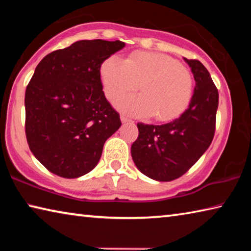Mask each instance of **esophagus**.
<instances>
[{"mask_svg": "<svg viewBox=\"0 0 251 251\" xmlns=\"http://www.w3.org/2000/svg\"><path fill=\"white\" fill-rule=\"evenodd\" d=\"M121 121H122V123H124V124H125V123H129V122H131L130 118L127 117V116L125 115V114H122V115H121Z\"/></svg>", "mask_w": 251, "mask_h": 251, "instance_id": "1", "label": "esophagus"}]
</instances>
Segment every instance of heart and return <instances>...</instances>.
Listing matches in <instances>:
<instances>
[{
	"mask_svg": "<svg viewBox=\"0 0 251 251\" xmlns=\"http://www.w3.org/2000/svg\"><path fill=\"white\" fill-rule=\"evenodd\" d=\"M100 78L109 100L139 87L142 94L115 101L131 115H154L157 121H171L180 115L193 95V76L184 65L164 54L135 52L124 62L116 56L100 65Z\"/></svg>",
	"mask_w": 251,
	"mask_h": 251,
	"instance_id": "1",
	"label": "heart"
}]
</instances>
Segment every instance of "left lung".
<instances>
[{"instance_id":"left-lung-1","label":"left lung","mask_w":251,"mask_h":251,"mask_svg":"<svg viewBox=\"0 0 251 251\" xmlns=\"http://www.w3.org/2000/svg\"><path fill=\"white\" fill-rule=\"evenodd\" d=\"M184 59L196 82L188 108L167 124L138 123V137L130 148L136 167L154 180L171 181L184 175L214 138L218 91L201 62Z\"/></svg>"}]
</instances>
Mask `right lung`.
<instances>
[{
    "instance_id": "obj_1",
    "label": "right lung",
    "mask_w": 251,
    "mask_h": 251,
    "mask_svg": "<svg viewBox=\"0 0 251 251\" xmlns=\"http://www.w3.org/2000/svg\"><path fill=\"white\" fill-rule=\"evenodd\" d=\"M124 46L121 41H77L36 66L25 92V134L33 155L50 173L63 178L90 173L121 127L104 95L100 65Z\"/></svg>"
}]
</instances>
